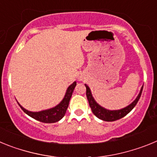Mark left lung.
<instances>
[{
    "label": "left lung",
    "mask_w": 157,
    "mask_h": 157,
    "mask_svg": "<svg viewBox=\"0 0 157 157\" xmlns=\"http://www.w3.org/2000/svg\"><path fill=\"white\" fill-rule=\"evenodd\" d=\"M86 87V97L87 99L89 101V105L90 106L91 110H92L93 113L98 118H99L100 120H102L104 121L107 122H112L116 121L117 120H120L121 118L124 117L126 115H127L130 111L134 109L135 105H137L138 101H139L140 97L141 95V93H142V89L143 86L141 88V90H140L139 94H138V97L136 98V99L133 101L132 103L130 104L128 106L123 108V109H119V110H109V109H106L105 108H103L102 106H101L100 105H98L97 103V101L94 100V97H93L92 94H91V90L90 87L85 84Z\"/></svg>",
    "instance_id": "1"
}]
</instances>
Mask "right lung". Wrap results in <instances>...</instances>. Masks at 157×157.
Here are the masks:
<instances>
[{"label": "right lung", "instance_id": "add662e5", "mask_svg": "<svg viewBox=\"0 0 157 157\" xmlns=\"http://www.w3.org/2000/svg\"><path fill=\"white\" fill-rule=\"evenodd\" d=\"M75 86L76 82H74L71 85L69 86L68 88L67 89L66 94H65L63 100L56 106L51 108L49 109L40 111V112H30V111L25 109L23 106L19 105V103L18 104H19L20 108L23 109V111L26 114H27L29 116L32 117L34 120L45 123H56V122H58L59 120H61L62 118L64 116L67 109V107L69 105L72 93L74 91Z\"/></svg>", "mask_w": 157, "mask_h": 157}]
</instances>
